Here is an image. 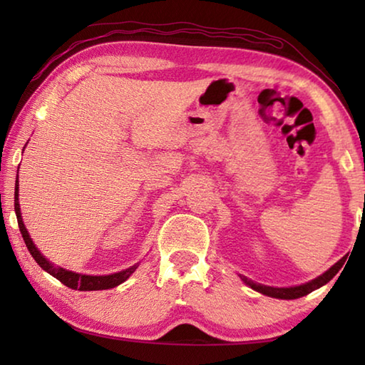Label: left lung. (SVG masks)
<instances>
[{
  "label": "left lung",
  "mask_w": 365,
  "mask_h": 365,
  "mask_svg": "<svg viewBox=\"0 0 365 365\" xmlns=\"http://www.w3.org/2000/svg\"><path fill=\"white\" fill-rule=\"evenodd\" d=\"M344 259H339L336 264H333L329 270H325L322 275L316 277V279L311 282L302 283V285H294V287H269V285H262V283H256L250 280L248 277H245L240 274V279H242L246 285L250 288L255 289V292L270 296V298H277V299H298L301 296H306L309 293H312L314 289H317L320 287H324L329 283L333 277L336 275V272L341 269Z\"/></svg>",
  "instance_id": "1"
}]
</instances>
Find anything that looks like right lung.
<instances>
[{
    "label": "right lung",
    "mask_w": 365,
    "mask_h": 365,
    "mask_svg": "<svg viewBox=\"0 0 365 365\" xmlns=\"http://www.w3.org/2000/svg\"><path fill=\"white\" fill-rule=\"evenodd\" d=\"M14 211L17 215V224H19V230L22 233L24 242H26L30 255H32V257L35 259V262L38 264L43 270L48 272L49 275H53L54 279H58L61 283H64L66 287H69L72 289H80V292L109 289V288H114L125 282L138 267L140 262L130 265L128 269H123L120 272H115V274H109V275H85V274H78V272H72V270H67L63 267H58V265L51 264L45 256L41 255L40 250L36 248L35 243L32 242V238H30L26 225H24L21 206H19V182L17 180H16V190H14Z\"/></svg>",
    "instance_id": "1"
}]
</instances>
